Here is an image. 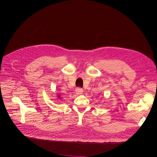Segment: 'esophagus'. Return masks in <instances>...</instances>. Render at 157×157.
<instances>
[{
    "label": "esophagus",
    "mask_w": 157,
    "mask_h": 157,
    "mask_svg": "<svg viewBox=\"0 0 157 157\" xmlns=\"http://www.w3.org/2000/svg\"><path fill=\"white\" fill-rule=\"evenodd\" d=\"M76 94H78V95H79V94H83V88H79V87L76 88Z\"/></svg>",
    "instance_id": "34e87169"
}]
</instances>
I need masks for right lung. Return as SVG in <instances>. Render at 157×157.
<instances>
[{"mask_svg":"<svg viewBox=\"0 0 157 157\" xmlns=\"http://www.w3.org/2000/svg\"><path fill=\"white\" fill-rule=\"evenodd\" d=\"M59 97H60V96H59Z\"/></svg>","mask_w":157,"mask_h":157,"instance_id":"right-lung-1","label":"right lung"}]
</instances>
